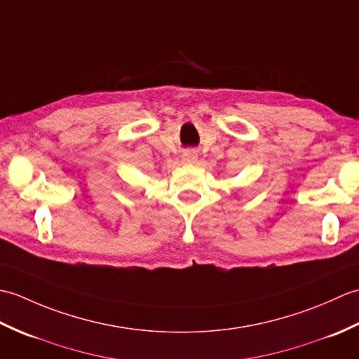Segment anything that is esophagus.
<instances>
[{
	"label": "esophagus",
	"mask_w": 359,
	"mask_h": 359,
	"mask_svg": "<svg viewBox=\"0 0 359 359\" xmlns=\"http://www.w3.org/2000/svg\"><path fill=\"white\" fill-rule=\"evenodd\" d=\"M196 160H197L196 151L188 149V151L184 152V154H182V162H185V163H194Z\"/></svg>",
	"instance_id": "esophagus-1"
}]
</instances>
